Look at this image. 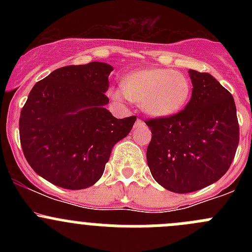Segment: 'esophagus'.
Segmentation results:
<instances>
[{"instance_id": "obj_1", "label": "esophagus", "mask_w": 252, "mask_h": 252, "mask_svg": "<svg viewBox=\"0 0 252 252\" xmlns=\"http://www.w3.org/2000/svg\"><path fill=\"white\" fill-rule=\"evenodd\" d=\"M142 124H144V122H142L141 119H138V121H136V123H135V126H142Z\"/></svg>"}]
</instances>
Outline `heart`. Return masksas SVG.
Instances as JSON below:
<instances>
[{
  "mask_svg": "<svg viewBox=\"0 0 252 252\" xmlns=\"http://www.w3.org/2000/svg\"><path fill=\"white\" fill-rule=\"evenodd\" d=\"M191 94L190 80L177 70L144 68L126 75L122 88L111 89L108 95L116 101L131 100L141 105L149 116L172 117L188 103Z\"/></svg>",
  "mask_w": 252,
  "mask_h": 252,
  "instance_id": "obj_1",
  "label": "heart"
}]
</instances>
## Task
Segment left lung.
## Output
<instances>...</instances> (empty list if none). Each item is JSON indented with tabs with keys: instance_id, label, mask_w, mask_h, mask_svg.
<instances>
[{
	"instance_id": "left-lung-1",
	"label": "left lung",
	"mask_w": 252,
	"mask_h": 252,
	"mask_svg": "<svg viewBox=\"0 0 252 252\" xmlns=\"http://www.w3.org/2000/svg\"><path fill=\"white\" fill-rule=\"evenodd\" d=\"M192 94L183 111L146 122L152 138L147 166L161 187L178 194L217 182L229 169L239 144L232 94L208 73L189 69Z\"/></svg>"
}]
</instances>
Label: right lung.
I'll use <instances>...</instances> for the list:
<instances>
[{
  "label": "right lung",
  "instance_id": "right-lung-1",
  "mask_svg": "<svg viewBox=\"0 0 252 252\" xmlns=\"http://www.w3.org/2000/svg\"><path fill=\"white\" fill-rule=\"evenodd\" d=\"M103 62L67 65L37 81L20 112L19 135L28 163L64 189H85L102 177L112 149L130 133L135 116L117 119Z\"/></svg>",
  "mask_w": 252,
  "mask_h": 252
}]
</instances>
